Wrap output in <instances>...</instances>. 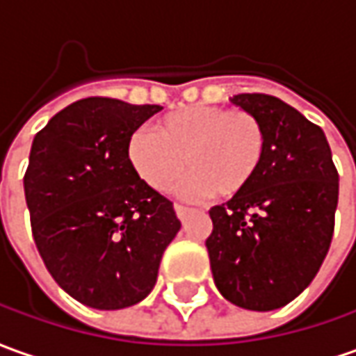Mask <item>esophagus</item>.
<instances>
[{
    "mask_svg": "<svg viewBox=\"0 0 356 356\" xmlns=\"http://www.w3.org/2000/svg\"><path fill=\"white\" fill-rule=\"evenodd\" d=\"M191 212H193V210L187 209V207H183V204H175V214H177L179 220H185Z\"/></svg>",
    "mask_w": 356,
    "mask_h": 356,
    "instance_id": "1",
    "label": "esophagus"
}]
</instances>
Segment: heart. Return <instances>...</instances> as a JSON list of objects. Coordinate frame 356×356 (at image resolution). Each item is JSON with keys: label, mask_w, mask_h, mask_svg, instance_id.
Instances as JSON below:
<instances>
[{"label": "heart", "mask_w": 356, "mask_h": 356, "mask_svg": "<svg viewBox=\"0 0 356 356\" xmlns=\"http://www.w3.org/2000/svg\"><path fill=\"white\" fill-rule=\"evenodd\" d=\"M267 156V130L249 111L218 105H188L156 122V132L134 130L127 159L138 177L158 193H169L187 169L188 197L243 195Z\"/></svg>", "instance_id": "heart-1"}]
</instances>
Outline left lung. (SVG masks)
<instances>
[{"label":"left lung","instance_id":"1","mask_svg":"<svg viewBox=\"0 0 356 356\" xmlns=\"http://www.w3.org/2000/svg\"><path fill=\"white\" fill-rule=\"evenodd\" d=\"M232 103L263 122L267 156L243 195L209 210L210 269L228 302L277 310L310 284L330 251L339 175L323 130L296 108L263 93Z\"/></svg>","mask_w":356,"mask_h":356}]
</instances>
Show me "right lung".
Listing matches in <instances>:
<instances>
[{
    "label": "right lung",
    "instance_id": "right-lung-1",
    "mask_svg": "<svg viewBox=\"0 0 356 356\" xmlns=\"http://www.w3.org/2000/svg\"><path fill=\"white\" fill-rule=\"evenodd\" d=\"M161 108L87 97L33 140L23 183L36 249L58 286L89 308L146 298L181 228L173 202L127 159L128 136Z\"/></svg>",
    "mask_w": 356,
    "mask_h": 356
}]
</instances>
